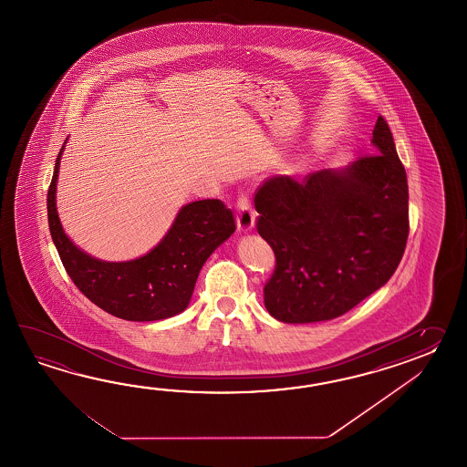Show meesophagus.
Segmentation results:
<instances>
[{"label": "esophagus", "instance_id": "1", "mask_svg": "<svg viewBox=\"0 0 467 467\" xmlns=\"http://www.w3.org/2000/svg\"><path fill=\"white\" fill-rule=\"evenodd\" d=\"M255 210L252 209L247 193L238 195L237 199V229L238 232H248L255 225Z\"/></svg>", "mask_w": 467, "mask_h": 467}]
</instances>
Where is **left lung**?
Returning a JSON list of instances; mask_svg holds the SVG:
<instances>
[{
  "label": "left lung",
  "instance_id": "8db88e82",
  "mask_svg": "<svg viewBox=\"0 0 467 467\" xmlns=\"http://www.w3.org/2000/svg\"><path fill=\"white\" fill-rule=\"evenodd\" d=\"M376 153L342 171L274 177L255 193L257 232L275 254L264 287L272 317L330 320L382 287L406 250L409 189L388 121L372 131Z\"/></svg>",
  "mask_w": 467,
  "mask_h": 467
}]
</instances>
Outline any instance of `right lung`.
<instances>
[{
	"mask_svg": "<svg viewBox=\"0 0 467 467\" xmlns=\"http://www.w3.org/2000/svg\"><path fill=\"white\" fill-rule=\"evenodd\" d=\"M63 147L55 163L47 205L53 244L73 284L95 306L125 320L150 322L183 312L200 268L235 232L234 212L222 200L192 202L180 210L169 234L147 255L130 262L89 257L65 235L57 213L55 192Z\"/></svg>",
	"mask_w": 467,
	"mask_h": 467,
	"instance_id": "add662e5",
	"label": "right lung"
}]
</instances>
